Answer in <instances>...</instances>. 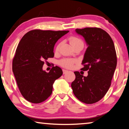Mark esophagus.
Returning a JSON list of instances; mask_svg holds the SVG:
<instances>
[{
  "mask_svg": "<svg viewBox=\"0 0 129 129\" xmlns=\"http://www.w3.org/2000/svg\"><path fill=\"white\" fill-rule=\"evenodd\" d=\"M67 72H69V71H68V70H64V69H63V74H66V73H67Z\"/></svg>",
  "mask_w": 129,
  "mask_h": 129,
  "instance_id": "esophagus-1",
  "label": "esophagus"
}]
</instances>
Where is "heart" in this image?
Segmentation results:
<instances>
[{
	"label": "heart",
	"mask_w": 129,
	"mask_h": 129,
	"mask_svg": "<svg viewBox=\"0 0 129 129\" xmlns=\"http://www.w3.org/2000/svg\"><path fill=\"white\" fill-rule=\"evenodd\" d=\"M69 40H70V44L73 47H74L76 46V45H80V44L84 45V43H83L82 40L78 38V37H74V36L71 37L70 39H69ZM60 45L61 44L60 43V44H59L58 45H57L56 48V50L57 51H59V48H60ZM75 62H76V61L74 60H73V59H63L59 62V64H60V65H61L62 66L66 67V68H71V67L73 66V64H74Z\"/></svg>",
	"instance_id": "heart-1"
}]
</instances>
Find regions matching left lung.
Wrapping results in <instances>:
<instances>
[{"instance_id":"obj_1","label":"left lung","mask_w":129,"mask_h":129,"mask_svg":"<svg viewBox=\"0 0 129 129\" xmlns=\"http://www.w3.org/2000/svg\"><path fill=\"white\" fill-rule=\"evenodd\" d=\"M84 37L88 48L82 64L83 71L88 70L85 77L75 71L76 79L71 83L73 93L84 103L93 104L100 100L111 86L117 64L115 45L111 37L99 27L77 29Z\"/></svg>"}]
</instances>
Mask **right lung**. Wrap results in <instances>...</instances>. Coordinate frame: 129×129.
<instances>
[{"label": "right lung", "mask_w": 129, "mask_h": 129, "mask_svg": "<svg viewBox=\"0 0 129 129\" xmlns=\"http://www.w3.org/2000/svg\"><path fill=\"white\" fill-rule=\"evenodd\" d=\"M69 30L35 29L23 36L13 60V72L23 98L32 103H40L52 94L53 84L63 71L58 66L49 73L43 70L44 61L54 56L55 43Z\"/></svg>", "instance_id": "right-lung-1"}]
</instances>
